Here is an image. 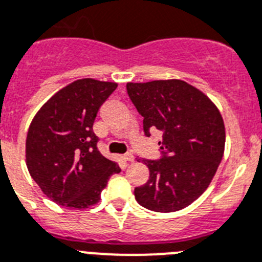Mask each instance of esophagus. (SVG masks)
Instances as JSON below:
<instances>
[{
	"instance_id": "obj_1",
	"label": "esophagus",
	"mask_w": 262,
	"mask_h": 262,
	"mask_svg": "<svg viewBox=\"0 0 262 262\" xmlns=\"http://www.w3.org/2000/svg\"><path fill=\"white\" fill-rule=\"evenodd\" d=\"M123 159H124L126 162L133 163L134 162V155H133V154H126V155L123 156Z\"/></svg>"
}]
</instances>
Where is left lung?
I'll return each mask as SVG.
<instances>
[{"instance_id":"8db88e82","label":"left lung","mask_w":262,"mask_h":262,"mask_svg":"<svg viewBox=\"0 0 262 262\" xmlns=\"http://www.w3.org/2000/svg\"><path fill=\"white\" fill-rule=\"evenodd\" d=\"M127 93L143 119L144 134L160 131V160L139 159L148 182L135 188L142 207L176 212L188 207L211 184L225 147L224 120L203 91L180 79L127 83Z\"/></svg>"}]
</instances>
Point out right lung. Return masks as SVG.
Here are the masks:
<instances>
[{
  "instance_id": "1",
  "label": "right lung",
  "mask_w": 262,
  "mask_h": 262,
  "mask_svg": "<svg viewBox=\"0 0 262 262\" xmlns=\"http://www.w3.org/2000/svg\"><path fill=\"white\" fill-rule=\"evenodd\" d=\"M118 83L74 80L38 110L26 136L29 173L45 195L69 209L97 204L119 165L98 151L94 120Z\"/></svg>"
}]
</instances>
